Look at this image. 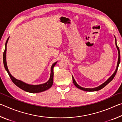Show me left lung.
I'll return each mask as SVG.
<instances>
[{
    "mask_svg": "<svg viewBox=\"0 0 122 122\" xmlns=\"http://www.w3.org/2000/svg\"><path fill=\"white\" fill-rule=\"evenodd\" d=\"M115 38L116 46V48L117 49V51H118V61H117L116 69L114 73H113L112 75H111L110 77H109L106 82H104V83H102V84H101L100 86H97V87H95V88H86L82 87V86H79L77 83H76V82L75 81V79H74V77L73 76V75H72V78H73V83L74 84V85H75L77 88L80 89H81V90H83V91H86V92H96V91H98V90H100L101 89H102V88H104L105 86H106L107 84H108L109 83H110V82L113 80V78H114L115 76L116 75V73H117V69H118V66H119V63H120V61H121L120 51H119V49L118 47V46H117V40H116V37L115 36Z\"/></svg>",
    "mask_w": 122,
    "mask_h": 122,
    "instance_id": "left-lung-1",
    "label": "left lung"
}]
</instances>
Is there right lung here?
Wrapping results in <instances>:
<instances>
[{"instance_id": "obj_1", "label": "right lung", "mask_w": 122, "mask_h": 122, "mask_svg": "<svg viewBox=\"0 0 122 122\" xmlns=\"http://www.w3.org/2000/svg\"><path fill=\"white\" fill-rule=\"evenodd\" d=\"M10 37L8 38L7 39L6 42L5 44V51H4L3 54V63L4 65V67L7 71V73L9 74L10 78H11L12 82L15 84V85L18 86V87L21 89L25 92H30V93H38V92H44L45 90H47V89L50 88L53 85V77H54V72H53V68L55 65H56L57 62H55L52 65H51V75L48 81L46 82V83L38 84V85H33V84H30L28 83H26L25 82L21 81V80H17L15 77H14L11 74H10V71L8 69L7 62H6V48H7V44L8 41H9Z\"/></svg>"}]
</instances>
